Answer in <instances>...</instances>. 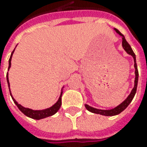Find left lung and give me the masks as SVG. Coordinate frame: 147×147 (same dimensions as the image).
<instances>
[{"instance_id":"8db88e82","label":"left lung","mask_w":147,"mask_h":147,"mask_svg":"<svg viewBox=\"0 0 147 147\" xmlns=\"http://www.w3.org/2000/svg\"><path fill=\"white\" fill-rule=\"evenodd\" d=\"M115 30L116 31L117 33H119L120 36L122 37V39H123V42H122V46H123V48L125 50V51L127 52V54L131 55L133 57V59H134V67H135V82H134V88H133L131 93L129 94V96H127V99L122 102L121 104L119 105H118L117 107L112 109V110H98V109H96V108H93V107H91L89 106L88 105H85V107L86 109L92 112V113H95V114H99V115H105V116H114L116 115H119L120 114L122 111L125 110L128 106V105L131 103V101L133 100V97L136 94V92H137V88H138V65H137V63H136V55L133 52V49L131 48L130 45L127 43V42L126 41L124 36L119 31L118 29L115 28Z\"/></svg>"}]
</instances>
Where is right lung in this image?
Here are the masks:
<instances>
[{
	"label": "right lung",
	"mask_w": 147,
	"mask_h": 147,
	"mask_svg": "<svg viewBox=\"0 0 147 147\" xmlns=\"http://www.w3.org/2000/svg\"><path fill=\"white\" fill-rule=\"evenodd\" d=\"M14 50L12 51V53H11V55H10V58L9 59V68H8V70L10 68V66H11V58H12V55L14 53ZM6 78H7V82H8V86L9 88V79H8V73H7V75H6ZM9 93H10V90H9ZM11 95V93H10ZM61 96H62V92L60 94V96H59V100H58V101L55 103V104L52 105L51 107H50L48 109H46V110H32L31 109H28V108H24V107H23L21 105L18 104L16 101H15V100H14L13 97H12V95H11V97L13 99V100L14 101V103L15 105L18 106V108L20 109V110L22 112V113H24L26 116H28V117H29V118H32V119H44V118H47V117H49V116H51L55 115L58 110H59V108H60V106H61Z\"/></svg>",
	"instance_id": "obj_1"
}]
</instances>
